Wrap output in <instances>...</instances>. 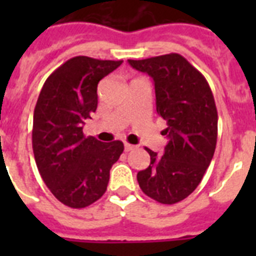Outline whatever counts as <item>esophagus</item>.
Returning <instances> with one entry per match:
<instances>
[{
  "label": "esophagus",
  "mask_w": 256,
  "mask_h": 256,
  "mask_svg": "<svg viewBox=\"0 0 256 256\" xmlns=\"http://www.w3.org/2000/svg\"><path fill=\"white\" fill-rule=\"evenodd\" d=\"M134 148H136V146H134V144H124V152H132V150H134Z\"/></svg>",
  "instance_id": "34e87169"
}]
</instances>
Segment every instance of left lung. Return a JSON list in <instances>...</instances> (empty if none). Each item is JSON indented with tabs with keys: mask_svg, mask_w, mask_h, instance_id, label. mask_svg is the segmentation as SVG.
<instances>
[{
	"mask_svg": "<svg viewBox=\"0 0 256 256\" xmlns=\"http://www.w3.org/2000/svg\"><path fill=\"white\" fill-rule=\"evenodd\" d=\"M128 64L152 78L156 112L168 122L164 156L146 148L150 166L136 179L148 196L174 204L198 187L214 156L218 136L214 96L206 78L180 54L128 60Z\"/></svg>",
	"mask_w": 256,
	"mask_h": 256,
	"instance_id": "left-lung-1",
	"label": "left lung"
}]
</instances>
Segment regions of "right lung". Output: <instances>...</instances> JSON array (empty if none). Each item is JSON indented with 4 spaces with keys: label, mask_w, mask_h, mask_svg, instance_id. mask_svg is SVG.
<instances>
[{
    "label": "right lung",
    "mask_w": 256,
    "mask_h": 256,
    "mask_svg": "<svg viewBox=\"0 0 256 256\" xmlns=\"http://www.w3.org/2000/svg\"><path fill=\"white\" fill-rule=\"evenodd\" d=\"M122 61L70 58L46 80L33 116V152L38 171L64 204L84 208L104 194L110 168L124 144L84 136V124L96 110L98 82Z\"/></svg>",
    "instance_id": "obj_1"
}]
</instances>
